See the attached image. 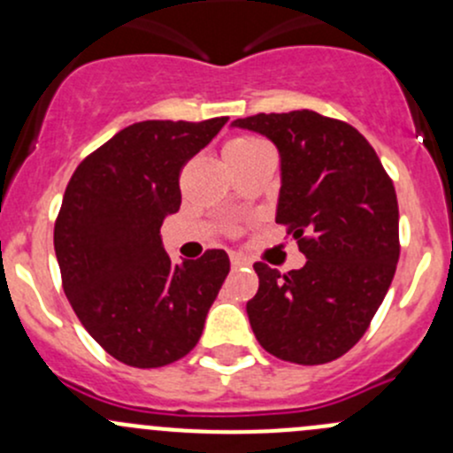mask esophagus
Returning <instances> with one entry per match:
<instances>
[{
  "label": "esophagus",
  "mask_w": 453,
  "mask_h": 453,
  "mask_svg": "<svg viewBox=\"0 0 453 453\" xmlns=\"http://www.w3.org/2000/svg\"><path fill=\"white\" fill-rule=\"evenodd\" d=\"M230 263L232 267H243V265H248V258L241 254H230Z\"/></svg>",
  "instance_id": "obj_1"
}]
</instances>
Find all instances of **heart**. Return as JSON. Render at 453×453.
Instances as JSON below:
<instances>
[{"instance_id": "b5f03b06", "label": "heart", "mask_w": 453, "mask_h": 453, "mask_svg": "<svg viewBox=\"0 0 453 453\" xmlns=\"http://www.w3.org/2000/svg\"><path fill=\"white\" fill-rule=\"evenodd\" d=\"M258 146H265V144L254 138H236L226 146V153H241V150H252V149H258Z\"/></svg>"}]
</instances>
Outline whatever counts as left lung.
<instances>
[{"label":"left lung","instance_id":"left-lung-1","mask_svg":"<svg viewBox=\"0 0 453 453\" xmlns=\"http://www.w3.org/2000/svg\"><path fill=\"white\" fill-rule=\"evenodd\" d=\"M273 142L280 155L276 221L289 226L307 263L280 276L256 263L248 303L267 353L315 366L342 357L366 333L399 260V205L368 140L319 113H258L232 122Z\"/></svg>","mask_w":453,"mask_h":453}]
</instances>
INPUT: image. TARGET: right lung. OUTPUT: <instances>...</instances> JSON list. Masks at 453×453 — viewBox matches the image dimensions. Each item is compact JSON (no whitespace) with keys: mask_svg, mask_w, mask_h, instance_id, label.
<instances>
[{"mask_svg":"<svg viewBox=\"0 0 453 453\" xmlns=\"http://www.w3.org/2000/svg\"><path fill=\"white\" fill-rule=\"evenodd\" d=\"M226 122H135L85 157L63 195L54 226L63 289L87 333L127 366L188 355L230 272L223 250L175 265L159 234L181 205V166Z\"/></svg>","mask_w":453,"mask_h":453,"instance_id":"add662e5","label":"right lung"}]
</instances>
